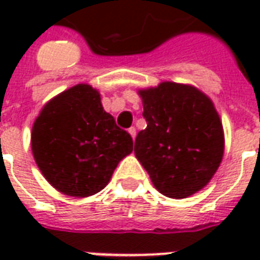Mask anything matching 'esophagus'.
<instances>
[{
  "label": "esophagus",
  "instance_id": "34e87169",
  "mask_svg": "<svg viewBox=\"0 0 260 260\" xmlns=\"http://www.w3.org/2000/svg\"><path fill=\"white\" fill-rule=\"evenodd\" d=\"M128 132H129L131 136H132V139H135V138H136V128H135V126H131L129 129H128Z\"/></svg>",
  "mask_w": 260,
  "mask_h": 260
}]
</instances>
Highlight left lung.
<instances>
[{"label":"left lung","mask_w":260,"mask_h":260,"mask_svg":"<svg viewBox=\"0 0 260 260\" xmlns=\"http://www.w3.org/2000/svg\"><path fill=\"white\" fill-rule=\"evenodd\" d=\"M139 94L147 126L136 136V157L163 195L181 199L195 193L223 158V125L212 100L174 82Z\"/></svg>","instance_id":"left-lung-1"}]
</instances>
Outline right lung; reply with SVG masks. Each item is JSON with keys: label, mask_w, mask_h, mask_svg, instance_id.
Wrapping results in <instances>:
<instances>
[{"label": "right lung", "mask_w": 260, "mask_h": 260, "mask_svg": "<svg viewBox=\"0 0 260 260\" xmlns=\"http://www.w3.org/2000/svg\"><path fill=\"white\" fill-rule=\"evenodd\" d=\"M134 149L132 138L103 110L100 94L76 85L48 102L31 131V150L46 180L65 195H94Z\"/></svg>", "instance_id": "obj_1"}]
</instances>
